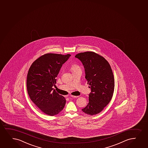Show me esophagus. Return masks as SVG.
<instances>
[{
	"mask_svg": "<svg viewBox=\"0 0 148 148\" xmlns=\"http://www.w3.org/2000/svg\"><path fill=\"white\" fill-rule=\"evenodd\" d=\"M70 96L73 98H78L79 97V96H73V95H70Z\"/></svg>",
	"mask_w": 148,
	"mask_h": 148,
	"instance_id": "esophagus-1",
	"label": "esophagus"
}]
</instances>
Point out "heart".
<instances>
[{"label": "heart", "mask_w": 148, "mask_h": 148, "mask_svg": "<svg viewBox=\"0 0 148 148\" xmlns=\"http://www.w3.org/2000/svg\"><path fill=\"white\" fill-rule=\"evenodd\" d=\"M71 70H72V71L74 72L77 70L79 69H80V67L77 65V64H73L71 65Z\"/></svg>", "instance_id": "1"}]
</instances>
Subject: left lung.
Here are the masks:
<instances>
[{
    "instance_id": "left-lung-1",
    "label": "left lung",
    "mask_w": 148,
    "mask_h": 148,
    "mask_svg": "<svg viewBox=\"0 0 148 148\" xmlns=\"http://www.w3.org/2000/svg\"><path fill=\"white\" fill-rule=\"evenodd\" d=\"M75 57L81 61L91 92L89 103L82 111L88 115H96L104 109L113 95L115 82L113 73L108 61L93 52L77 54Z\"/></svg>"
}]
</instances>
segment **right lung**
<instances>
[{"label": "right lung", "mask_w": 148, "mask_h": 148, "mask_svg": "<svg viewBox=\"0 0 148 148\" xmlns=\"http://www.w3.org/2000/svg\"><path fill=\"white\" fill-rule=\"evenodd\" d=\"M70 54L47 53L33 62L27 76V89L30 98L43 113L53 116L59 113L66 104L62 95L53 89L62 65Z\"/></svg>", "instance_id": "obj_1"}]
</instances>
